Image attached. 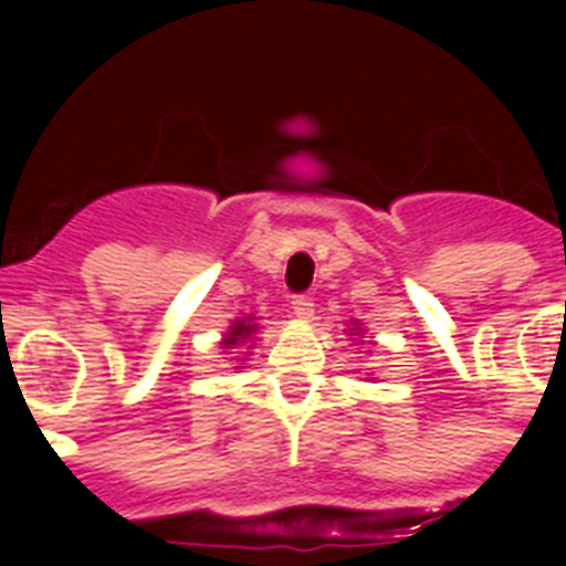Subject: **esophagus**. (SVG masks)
Here are the masks:
<instances>
[{
    "label": "esophagus",
    "mask_w": 566,
    "mask_h": 566,
    "mask_svg": "<svg viewBox=\"0 0 566 566\" xmlns=\"http://www.w3.org/2000/svg\"><path fill=\"white\" fill-rule=\"evenodd\" d=\"M292 312H294V317H300V319L312 317V312H314L312 297H308V294H294V297H292Z\"/></svg>",
    "instance_id": "1"
}]
</instances>
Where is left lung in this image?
Masks as SVG:
<instances>
[{
  "instance_id": "left-lung-1",
  "label": "left lung",
  "mask_w": 566,
  "mask_h": 566,
  "mask_svg": "<svg viewBox=\"0 0 566 566\" xmlns=\"http://www.w3.org/2000/svg\"><path fill=\"white\" fill-rule=\"evenodd\" d=\"M354 332H357V328H354Z\"/></svg>"
}]
</instances>
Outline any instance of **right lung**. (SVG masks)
<instances>
[{"instance_id":"obj_1","label":"right lung","mask_w":566,"mask_h":566,"mask_svg":"<svg viewBox=\"0 0 566 566\" xmlns=\"http://www.w3.org/2000/svg\"><path fill=\"white\" fill-rule=\"evenodd\" d=\"M254 328H258L254 326V317L234 319V326L229 328V334L223 337V348H234L238 343H247V339L254 334Z\"/></svg>"}]
</instances>
